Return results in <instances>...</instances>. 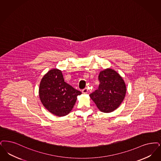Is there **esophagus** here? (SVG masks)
Listing matches in <instances>:
<instances>
[{
    "label": "esophagus",
    "mask_w": 161,
    "mask_h": 161,
    "mask_svg": "<svg viewBox=\"0 0 161 161\" xmlns=\"http://www.w3.org/2000/svg\"><path fill=\"white\" fill-rule=\"evenodd\" d=\"M88 89H87V88H85V89H84L83 90H82V93H83V94H86V93H88Z\"/></svg>",
    "instance_id": "obj_1"
}]
</instances>
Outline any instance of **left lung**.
I'll return each mask as SVG.
<instances>
[{
  "label": "left lung",
  "instance_id": "1",
  "mask_svg": "<svg viewBox=\"0 0 161 161\" xmlns=\"http://www.w3.org/2000/svg\"><path fill=\"white\" fill-rule=\"evenodd\" d=\"M98 80V89L90 94V98L101 111L112 112L119 107L125 97L126 87L124 80L119 74L110 68L101 71Z\"/></svg>",
  "mask_w": 161,
  "mask_h": 161
}]
</instances>
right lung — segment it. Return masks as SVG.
<instances>
[{
    "label": "right lung",
    "instance_id": "right-lung-1",
    "mask_svg": "<svg viewBox=\"0 0 161 161\" xmlns=\"http://www.w3.org/2000/svg\"><path fill=\"white\" fill-rule=\"evenodd\" d=\"M81 92L64 82L62 71L52 69L42 78L39 96L45 108L53 114L62 117L68 114Z\"/></svg>",
    "mask_w": 161,
    "mask_h": 161
}]
</instances>
